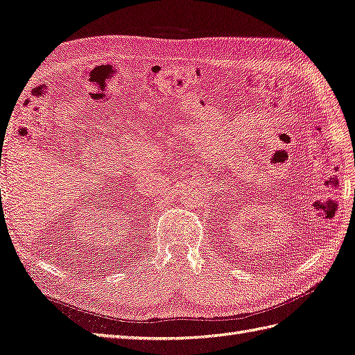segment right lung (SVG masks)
I'll return each mask as SVG.
<instances>
[{
    "label": "right lung",
    "instance_id": "right-lung-1",
    "mask_svg": "<svg viewBox=\"0 0 355 355\" xmlns=\"http://www.w3.org/2000/svg\"><path fill=\"white\" fill-rule=\"evenodd\" d=\"M0 192H1V191H0Z\"/></svg>",
    "mask_w": 355,
    "mask_h": 355
}]
</instances>
